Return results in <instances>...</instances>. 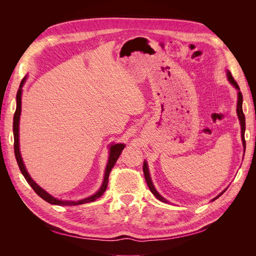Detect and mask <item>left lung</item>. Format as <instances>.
<instances>
[{
	"instance_id": "1",
	"label": "left lung",
	"mask_w": 256,
	"mask_h": 256,
	"mask_svg": "<svg viewBox=\"0 0 256 256\" xmlns=\"http://www.w3.org/2000/svg\"><path fill=\"white\" fill-rule=\"evenodd\" d=\"M226 76H228V82L233 85V86L237 90V109H236V112H237V116H238V120H239V122H240V129H242V145H244V150H246V140H244V131H246V118H244V114L242 112V92H240V88L238 86L237 82L234 80L233 76H232V74L230 72V70H226ZM143 172H144V176H145V180L147 182V186H148L150 190L152 191V194L156 196L159 200H161V202L164 203H168V200H166L164 196H161L159 194V192L156 190V188H154V186L152 184V177H150V170H148V164H147V161L145 160L144 164H143ZM228 189V188H226ZM226 189H224L220 194L216 196V198H214L212 200V202H214V200L218 198L220 196H222L224 192L226 191Z\"/></svg>"
}]
</instances>
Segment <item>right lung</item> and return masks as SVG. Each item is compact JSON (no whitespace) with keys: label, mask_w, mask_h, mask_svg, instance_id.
Masks as SVG:
<instances>
[{"label":"right lung","mask_w":256,"mask_h":256,"mask_svg":"<svg viewBox=\"0 0 256 256\" xmlns=\"http://www.w3.org/2000/svg\"><path fill=\"white\" fill-rule=\"evenodd\" d=\"M28 79V76H26L24 78L22 79L19 90L17 92V96H16V100H17V108H16V112H14V125H12V130H14V156H16V160L18 162V166L20 171L22 173V175L24 176L26 180L28 182V184L33 188V190L40 196L42 200H44L46 202H48L52 205H60V206H76V205H81V204H85V203H90L94 202L98 198L102 196L104 194V192L106 190L108 187V182H109V175L112 168L115 166L116 161H118L120 154H122L124 147L126 145L124 143H113L110 145V150H109V159H108V164L106 166V171H104V182L100 186L99 190L94 193V194L85 198L79 200H58L56 198L52 196L50 193H48L44 189H42L40 184H37L33 178L30 176L28 170L23 164V160L21 157V152H20V146H19V122H20V115H21V97H22V86L24 85L26 81Z\"/></svg>","instance_id":"1"}]
</instances>
